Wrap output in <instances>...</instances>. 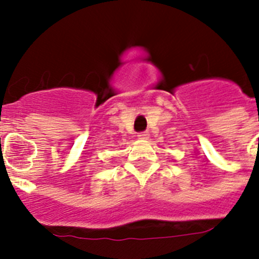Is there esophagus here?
Listing matches in <instances>:
<instances>
[{
    "mask_svg": "<svg viewBox=\"0 0 259 259\" xmlns=\"http://www.w3.org/2000/svg\"><path fill=\"white\" fill-rule=\"evenodd\" d=\"M137 136H139V139H141V140H146V139H149V132L148 131L140 132Z\"/></svg>",
    "mask_w": 259,
    "mask_h": 259,
    "instance_id": "esophagus-1",
    "label": "esophagus"
}]
</instances>
